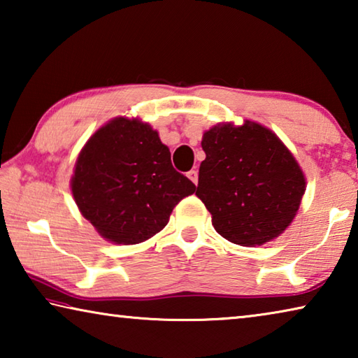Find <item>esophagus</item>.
<instances>
[{"mask_svg":"<svg viewBox=\"0 0 358 358\" xmlns=\"http://www.w3.org/2000/svg\"><path fill=\"white\" fill-rule=\"evenodd\" d=\"M187 178H189L194 185H197V181H199L197 171H189V172H187Z\"/></svg>","mask_w":358,"mask_h":358,"instance_id":"obj_1","label":"esophagus"}]
</instances>
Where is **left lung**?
Wrapping results in <instances>:
<instances>
[{
  "mask_svg": "<svg viewBox=\"0 0 358 358\" xmlns=\"http://www.w3.org/2000/svg\"><path fill=\"white\" fill-rule=\"evenodd\" d=\"M205 161L196 196L216 232L240 246H260L287 229L306 189L299 162L275 132L245 120L203 134Z\"/></svg>",
  "mask_w": 358,
  "mask_h": 358,
  "instance_id": "obj_1",
  "label": "left lung"
}]
</instances>
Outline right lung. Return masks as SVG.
I'll list each match as a JSON object with an SVG mask.
<instances>
[{"instance_id":"1","label":"right lung","mask_w":358,"mask_h":358,"mask_svg":"<svg viewBox=\"0 0 358 358\" xmlns=\"http://www.w3.org/2000/svg\"><path fill=\"white\" fill-rule=\"evenodd\" d=\"M71 189L101 237L136 245L161 232L175 205L196 185L175 171L171 151L150 124L120 117L85 143Z\"/></svg>"}]
</instances>
